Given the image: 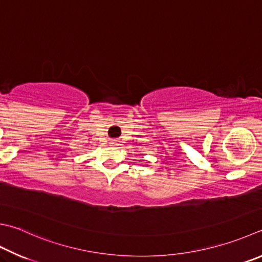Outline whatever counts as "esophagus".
I'll return each mask as SVG.
<instances>
[{
	"label": "esophagus",
	"mask_w": 262,
	"mask_h": 262,
	"mask_svg": "<svg viewBox=\"0 0 262 262\" xmlns=\"http://www.w3.org/2000/svg\"><path fill=\"white\" fill-rule=\"evenodd\" d=\"M117 142H118L117 140H112V141H111V145H112V146H115V145H117Z\"/></svg>",
	"instance_id": "esophagus-1"
}]
</instances>
